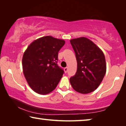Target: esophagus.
Wrapping results in <instances>:
<instances>
[{"mask_svg":"<svg viewBox=\"0 0 126 126\" xmlns=\"http://www.w3.org/2000/svg\"><path fill=\"white\" fill-rule=\"evenodd\" d=\"M64 71L65 73H67V72H68V68L67 67H65V68H64Z\"/></svg>","mask_w":126,"mask_h":126,"instance_id":"obj_1","label":"esophagus"}]
</instances>
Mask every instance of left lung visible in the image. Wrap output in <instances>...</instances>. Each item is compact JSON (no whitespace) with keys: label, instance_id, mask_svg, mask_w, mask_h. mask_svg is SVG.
Returning a JSON list of instances; mask_svg holds the SVG:
<instances>
[{"label":"left lung","instance_id":"left-lung-1","mask_svg":"<svg viewBox=\"0 0 126 126\" xmlns=\"http://www.w3.org/2000/svg\"><path fill=\"white\" fill-rule=\"evenodd\" d=\"M70 42L77 62V72L70 83L77 92L89 93L99 87L105 76V57L101 49L86 37L72 39Z\"/></svg>","mask_w":126,"mask_h":126}]
</instances>
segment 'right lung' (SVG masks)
Wrapping results in <instances>:
<instances>
[{
	"label": "right lung",
	"instance_id": "add662e5",
	"mask_svg": "<svg viewBox=\"0 0 126 126\" xmlns=\"http://www.w3.org/2000/svg\"><path fill=\"white\" fill-rule=\"evenodd\" d=\"M64 40L46 36L32 43L24 53L23 71L30 87L40 94H47L56 88L64 73L57 65L58 54Z\"/></svg>",
	"mask_w": 126,
	"mask_h": 126
}]
</instances>
